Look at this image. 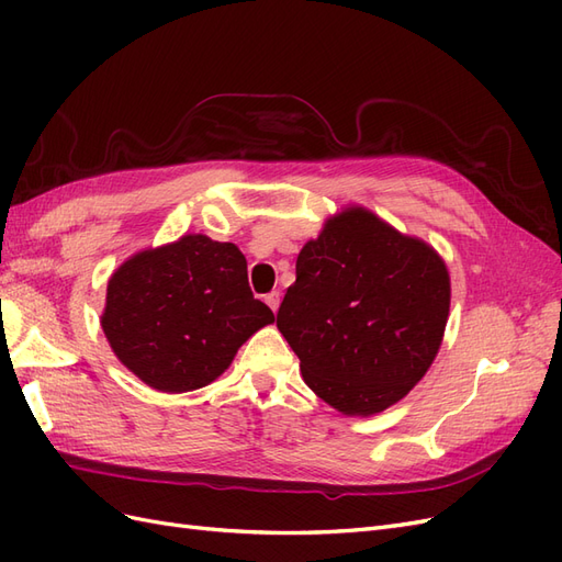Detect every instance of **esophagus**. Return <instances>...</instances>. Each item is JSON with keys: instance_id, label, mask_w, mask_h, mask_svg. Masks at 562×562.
Wrapping results in <instances>:
<instances>
[{"instance_id": "34e87169", "label": "esophagus", "mask_w": 562, "mask_h": 562, "mask_svg": "<svg viewBox=\"0 0 562 562\" xmlns=\"http://www.w3.org/2000/svg\"><path fill=\"white\" fill-rule=\"evenodd\" d=\"M265 302L269 304V310L277 314V310H279V304H281V293H279V291H271L269 295H265Z\"/></svg>"}]
</instances>
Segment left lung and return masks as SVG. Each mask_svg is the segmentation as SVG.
Masks as SVG:
<instances>
[{
  "mask_svg": "<svg viewBox=\"0 0 562 562\" xmlns=\"http://www.w3.org/2000/svg\"><path fill=\"white\" fill-rule=\"evenodd\" d=\"M277 328L302 378L342 415H378L431 368L450 314L443 258L363 206L302 246Z\"/></svg>",
  "mask_w": 562,
  "mask_h": 562,
  "instance_id": "1",
  "label": "left lung"
}]
</instances>
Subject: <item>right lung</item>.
Instances as JSON below:
<instances>
[{"label": "right lung", "mask_w": 562, "mask_h": 562, "mask_svg": "<svg viewBox=\"0 0 562 562\" xmlns=\"http://www.w3.org/2000/svg\"><path fill=\"white\" fill-rule=\"evenodd\" d=\"M246 267L239 248L206 234L131 255L108 281L100 316L116 359L166 394L217 380L246 339L274 323Z\"/></svg>", "instance_id": "1"}]
</instances>
